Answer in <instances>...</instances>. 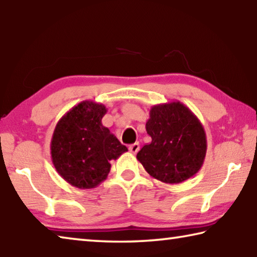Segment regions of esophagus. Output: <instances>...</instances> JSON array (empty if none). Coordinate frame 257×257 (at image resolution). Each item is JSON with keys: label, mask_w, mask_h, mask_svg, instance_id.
<instances>
[{"label": "esophagus", "mask_w": 257, "mask_h": 257, "mask_svg": "<svg viewBox=\"0 0 257 257\" xmlns=\"http://www.w3.org/2000/svg\"><path fill=\"white\" fill-rule=\"evenodd\" d=\"M128 150H130V152H132V154H137V152L140 150V145H139V142H136V143H133V145L130 146Z\"/></svg>", "instance_id": "1"}]
</instances>
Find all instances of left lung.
Returning <instances> with one entry per match:
<instances>
[{"instance_id":"8db88e82","label":"left lung","mask_w":257,"mask_h":257,"mask_svg":"<svg viewBox=\"0 0 257 257\" xmlns=\"http://www.w3.org/2000/svg\"><path fill=\"white\" fill-rule=\"evenodd\" d=\"M151 142L138 152L147 173L166 184H179L194 176L203 166L206 136L200 119L181 101L151 107L146 124Z\"/></svg>"}]
</instances>
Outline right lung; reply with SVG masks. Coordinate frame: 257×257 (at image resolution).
<instances>
[{
    "instance_id": "add662e5",
    "label": "right lung",
    "mask_w": 257,
    "mask_h": 257,
    "mask_svg": "<svg viewBox=\"0 0 257 257\" xmlns=\"http://www.w3.org/2000/svg\"><path fill=\"white\" fill-rule=\"evenodd\" d=\"M105 105L81 101L57 121L51 141L52 163L70 185L88 190L107 178L110 160L127 151L102 125Z\"/></svg>"
}]
</instances>
